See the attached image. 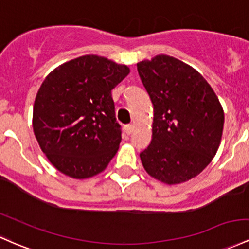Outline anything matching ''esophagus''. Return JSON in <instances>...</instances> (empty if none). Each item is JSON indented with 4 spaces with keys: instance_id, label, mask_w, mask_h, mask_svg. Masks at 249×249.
Masks as SVG:
<instances>
[{
    "instance_id": "obj_1",
    "label": "esophagus",
    "mask_w": 249,
    "mask_h": 249,
    "mask_svg": "<svg viewBox=\"0 0 249 249\" xmlns=\"http://www.w3.org/2000/svg\"><path fill=\"white\" fill-rule=\"evenodd\" d=\"M132 130H133V125L127 124V125H125V126H124V131H125V133H126V135H130V133L132 132Z\"/></svg>"
}]
</instances>
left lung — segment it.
<instances>
[{
  "label": "left lung",
  "instance_id": "1",
  "mask_svg": "<svg viewBox=\"0 0 249 249\" xmlns=\"http://www.w3.org/2000/svg\"><path fill=\"white\" fill-rule=\"evenodd\" d=\"M154 105L152 139L141 152L146 173L166 184L189 181L212 162L225 113L214 89L189 65L169 55L137 64Z\"/></svg>",
  "mask_w": 249,
  "mask_h": 249
}]
</instances>
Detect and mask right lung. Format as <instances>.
Masks as SVG:
<instances>
[{"mask_svg": "<svg viewBox=\"0 0 249 249\" xmlns=\"http://www.w3.org/2000/svg\"><path fill=\"white\" fill-rule=\"evenodd\" d=\"M129 73L125 65L84 55L46 76L35 98L33 130L60 173L89 178L105 170L117 154L122 130L111 91Z\"/></svg>", "mask_w": 249, "mask_h": 249, "instance_id": "right-lung-1", "label": "right lung"}]
</instances>
